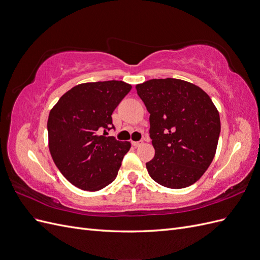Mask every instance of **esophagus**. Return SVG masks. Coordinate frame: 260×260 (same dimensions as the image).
<instances>
[{"mask_svg": "<svg viewBox=\"0 0 260 260\" xmlns=\"http://www.w3.org/2000/svg\"><path fill=\"white\" fill-rule=\"evenodd\" d=\"M132 145L133 146H136V147H139V146H141L142 145L143 143H144V141L143 140H140V141H132Z\"/></svg>", "mask_w": 260, "mask_h": 260, "instance_id": "obj_1", "label": "esophagus"}]
</instances>
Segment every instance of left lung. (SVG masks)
Wrapping results in <instances>:
<instances>
[{
    "label": "left lung",
    "mask_w": 260,
    "mask_h": 260,
    "mask_svg": "<svg viewBox=\"0 0 260 260\" xmlns=\"http://www.w3.org/2000/svg\"><path fill=\"white\" fill-rule=\"evenodd\" d=\"M149 113L154 158L146 162L151 178L169 188L195 183L216 153L220 118L212 101L198 85L167 78L137 85Z\"/></svg>",
    "instance_id": "left-lung-1"
}]
</instances>
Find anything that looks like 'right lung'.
<instances>
[{"mask_svg": "<svg viewBox=\"0 0 260 260\" xmlns=\"http://www.w3.org/2000/svg\"><path fill=\"white\" fill-rule=\"evenodd\" d=\"M131 88L117 80L82 83L66 92L50 112L52 158L62 176L81 190L99 191L111 184L129 152L130 142L106 133L115 128L112 114Z\"/></svg>", "mask_w": 260, "mask_h": 260, "instance_id": "right-lung-1", "label": "right lung"}]
</instances>
